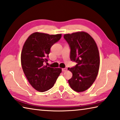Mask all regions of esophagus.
Listing matches in <instances>:
<instances>
[{"instance_id": "obj_1", "label": "esophagus", "mask_w": 120, "mask_h": 120, "mask_svg": "<svg viewBox=\"0 0 120 120\" xmlns=\"http://www.w3.org/2000/svg\"><path fill=\"white\" fill-rule=\"evenodd\" d=\"M62 71L63 72H66L67 71V68H62Z\"/></svg>"}]
</instances>
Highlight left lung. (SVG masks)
Returning a JSON list of instances; mask_svg holds the SVG:
<instances>
[{"label":"left lung","instance_id":"left-lung-1","mask_svg":"<svg viewBox=\"0 0 120 120\" xmlns=\"http://www.w3.org/2000/svg\"><path fill=\"white\" fill-rule=\"evenodd\" d=\"M64 38L70 48V59L77 64L68 70L72 77L68 80L72 89L80 92L86 90L96 79L100 67L97 45L89 34L83 31L65 34Z\"/></svg>","mask_w":120,"mask_h":120}]
</instances>
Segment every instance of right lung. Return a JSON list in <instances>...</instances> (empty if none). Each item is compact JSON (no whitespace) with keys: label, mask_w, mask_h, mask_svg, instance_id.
<instances>
[{"label":"right lung","mask_w":120,"mask_h":120,"mask_svg":"<svg viewBox=\"0 0 120 120\" xmlns=\"http://www.w3.org/2000/svg\"><path fill=\"white\" fill-rule=\"evenodd\" d=\"M61 34L34 32L30 35L23 45L21 63L24 73L31 86L39 92L52 88L61 72V68L45 66L51 47L60 40Z\"/></svg>","instance_id":"1"}]
</instances>
